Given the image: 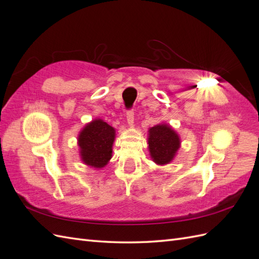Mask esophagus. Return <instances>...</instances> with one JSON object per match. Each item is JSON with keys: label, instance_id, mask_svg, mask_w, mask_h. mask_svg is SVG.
<instances>
[{"label": "esophagus", "instance_id": "obj_1", "mask_svg": "<svg viewBox=\"0 0 259 259\" xmlns=\"http://www.w3.org/2000/svg\"><path fill=\"white\" fill-rule=\"evenodd\" d=\"M126 120H127V124L130 125V126H133L134 125V111H127L126 113Z\"/></svg>", "mask_w": 259, "mask_h": 259}]
</instances>
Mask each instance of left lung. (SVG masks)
<instances>
[{
    "mask_svg": "<svg viewBox=\"0 0 259 259\" xmlns=\"http://www.w3.org/2000/svg\"><path fill=\"white\" fill-rule=\"evenodd\" d=\"M182 140L169 124L161 123L148 131V148L152 161L158 165L170 163L176 156Z\"/></svg>",
    "mask_w": 259,
    "mask_h": 259,
    "instance_id": "8db88e82",
    "label": "left lung"
}]
</instances>
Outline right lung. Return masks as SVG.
Wrapping results in <instances>:
<instances>
[{"instance_id":"1","label":"right lung","mask_w":259,"mask_h":259,"mask_svg":"<svg viewBox=\"0 0 259 259\" xmlns=\"http://www.w3.org/2000/svg\"><path fill=\"white\" fill-rule=\"evenodd\" d=\"M115 128L101 119L88 123L77 136L80 158L90 167L103 168L112 158Z\"/></svg>"}]
</instances>
